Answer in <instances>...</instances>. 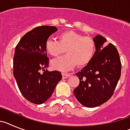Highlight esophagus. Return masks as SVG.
<instances>
[{
  "label": "esophagus",
  "mask_w": 130,
  "mask_h": 130,
  "mask_svg": "<svg viewBox=\"0 0 130 130\" xmlns=\"http://www.w3.org/2000/svg\"><path fill=\"white\" fill-rule=\"evenodd\" d=\"M71 74L70 73H62V76H63V78H67L71 76Z\"/></svg>",
  "instance_id": "obj_1"
}]
</instances>
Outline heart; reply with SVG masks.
Here are the masks:
<instances>
[{"mask_svg": "<svg viewBox=\"0 0 130 130\" xmlns=\"http://www.w3.org/2000/svg\"><path fill=\"white\" fill-rule=\"evenodd\" d=\"M58 40L48 38L45 44L46 52L53 57H58L66 50V56L52 62L54 68L68 71L76 65L85 66L91 61L95 52V42L91 37L84 36L73 31L60 33Z\"/></svg>", "mask_w": 130, "mask_h": 130, "instance_id": "b5f03b06", "label": "heart"}]
</instances>
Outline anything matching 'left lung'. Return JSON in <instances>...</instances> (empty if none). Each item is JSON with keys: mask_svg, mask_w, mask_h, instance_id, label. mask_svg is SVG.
I'll return each instance as SVG.
<instances>
[{"mask_svg": "<svg viewBox=\"0 0 130 130\" xmlns=\"http://www.w3.org/2000/svg\"><path fill=\"white\" fill-rule=\"evenodd\" d=\"M95 52L86 67L76 74L80 83L74 94L82 105L95 107L107 102L114 93L121 75L119 54L111 43L106 46L101 35L93 38Z\"/></svg>", "mask_w": 130, "mask_h": 130, "instance_id": "1", "label": "left lung"}]
</instances>
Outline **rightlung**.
<instances>
[{"instance_id": "obj_1", "label": "right lung", "mask_w": 130, "mask_h": 130, "mask_svg": "<svg viewBox=\"0 0 130 130\" xmlns=\"http://www.w3.org/2000/svg\"><path fill=\"white\" fill-rule=\"evenodd\" d=\"M57 31L54 26L34 28L21 38L15 47L13 76L21 94L34 104L44 103L62 78L59 71L45 70L49 67L45 44L50 36Z\"/></svg>"}]
</instances>
